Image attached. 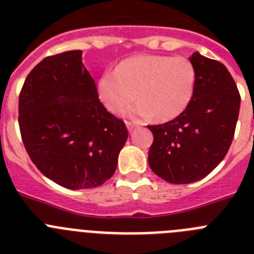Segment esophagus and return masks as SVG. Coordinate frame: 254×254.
Instances as JSON below:
<instances>
[{
    "label": "esophagus",
    "mask_w": 254,
    "mask_h": 254,
    "mask_svg": "<svg viewBox=\"0 0 254 254\" xmlns=\"http://www.w3.org/2000/svg\"><path fill=\"white\" fill-rule=\"evenodd\" d=\"M126 126H127V128H128L129 132L137 127V125H136V123H132V122H126Z\"/></svg>",
    "instance_id": "esophagus-1"
}]
</instances>
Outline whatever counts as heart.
<instances>
[{"instance_id": "1", "label": "heart", "mask_w": 254, "mask_h": 254, "mask_svg": "<svg viewBox=\"0 0 254 254\" xmlns=\"http://www.w3.org/2000/svg\"><path fill=\"white\" fill-rule=\"evenodd\" d=\"M196 69L186 57L142 55L121 62L105 71L98 82V94L112 113L127 109L132 118L170 121L185 111L193 98Z\"/></svg>"}]
</instances>
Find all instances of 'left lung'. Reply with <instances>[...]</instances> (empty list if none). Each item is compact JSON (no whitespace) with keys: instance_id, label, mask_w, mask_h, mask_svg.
Instances as JSON below:
<instances>
[{"instance_id":"8db88e82","label":"left lung","mask_w":254,"mask_h":254,"mask_svg":"<svg viewBox=\"0 0 254 254\" xmlns=\"http://www.w3.org/2000/svg\"><path fill=\"white\" fill-rule=\"evenodd\" d=\"M193 98L177 118L147 126L154 134L149 165L164 181L187 185L205 178L225 158L235 132L241 95L221 62L194 52Z\"/></svg>"}]
</instances>
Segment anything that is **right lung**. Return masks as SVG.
<instances>
[{
	"instance_id": "1",
	"label": "right lung",
	"mask_w": 254,
	"mask_h": 254,
	"mask_svg": "<svg viewBox=\"0 0 254 254\" xmlns=\"http://www.w3.org/2000/svg\"><path fill=\"white\" fill-rule=\"evenodd\" d=\"M19 126L31 161L68 190L99 187L117 169L128 132L100 103L81 51L44 58L19 96Z\"/></svg>"
}]
</instances>
